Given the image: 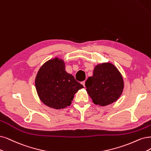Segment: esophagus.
<instances>
[{"mask_svg": "<svg viewBox=\"0 0 151 151\" xmlns=\"http://www.w3.org/2000/svg\"><path fill=\"white\" fill-rule=\"evenodd\" d=\"M81 84L84 86V87H85V81H83L81 82Z\"/></svg>", "mask_w": 151, "mask_h": 151, "instance_id": "1", "label": "esophagus"}]
</instances>
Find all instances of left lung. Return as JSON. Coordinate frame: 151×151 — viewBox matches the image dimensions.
Listing matches in <instances>:
<instances>
[{
    "label": "left lung",
    "mask_w": 151,
    "mask_h": 151,
    "mask_svg": "<svg viewBox=\"0 0 151 151\" xmlns=\"http://www.w3.org/2000/svg\"><path fill=\"white\" fill-rule=\"evenodd\" d=\"M86 91L95 104L104 106L115 101L122 94L124 81L118 68L110 63L98 64L93 76L87 79Z\"/></svg>",
    "instance_id": "obj_1"
}]
</instances>
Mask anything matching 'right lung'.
I'll return each mask as SVG.
<instances>
[{
    "mask_svg": "<svg viewBox=\"0 0 151 151\" xmlns=\"http://www.w3.org/2000/svg\"><path fill=\"white\" fill-rule=\"evenodd\" d=\"M35 83L41 101L56 109L70 106L75 94L84 88L65 71V62L58 58L47 61L40 67Z\"/></svg>",
    "mask_w": 151,
    "mask_h": 151,
    "instance_id": "1",
    "label": "right lung"
}]
</instances>
